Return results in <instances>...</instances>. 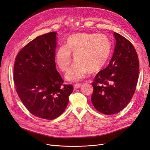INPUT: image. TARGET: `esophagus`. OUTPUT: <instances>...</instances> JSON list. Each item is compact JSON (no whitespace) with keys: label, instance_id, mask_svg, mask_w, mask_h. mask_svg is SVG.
I'll return each mask as SVG.
<instances>
[{"label":"esophagus","instance_id":"34e87169","mask_svg":"<svg viewBox=\"0 0 150 150\" xmlns=\"http://www.w3.org/2000/svg\"><path fill=\"white\" fill-rule=\"evenodd\" d=\"M81 86V84H76L74 85V89H77L79 88Z\"/></svg>","mask_w":150,"mask_h":150}]
</instances>
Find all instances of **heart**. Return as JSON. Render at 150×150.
Returning <instances> with one entry per match:
<instances>
[{"label":"heart","instance_id":"obj_1","mask_svg":"<svg viewBox=\"0 0 150 150\" xmlns=\"http://www.w3.org/2000/svg\"><path fill=\"white\" fill-rule=\"evenodd\" d=\"M111 43L104 34L78 33L69 36L66 46L59 47L55 61L62 71H66L74 59L76 61L66 74L69 81H79L88 71L94 73L105 66L111 52Z\"/></svg>","mask_w":150,"mask_h":150}]
</instances>
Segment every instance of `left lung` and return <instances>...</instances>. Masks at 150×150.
<instances>
[{"label":"left lung","mask_w":150,"mask_h":150,"mask_svg":"<svg viewBox=\"0 0 150 150\" xmlns=\"http://www.w3.org/2000/svg\"><path fill=\"white\" fill-rule=\"evenodd\" d=\"M115 47L110 62L95 76L91 101L99 112L110 115L127 106L134 93L139 76V60L128 39L114 33Z\"/></svg>","instance_id":"8db88e82"}]
</instances>
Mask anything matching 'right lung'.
<instances>
[{
    "label": "right lung",
    "instance_id": "add662e5",
    "mask_svg": "<svg viewBox=\"0 0 150 150\" xmlns=\"http://www.w3.org/2000/svg\"><path fill=\"white\" fill-rule=\"evenodd\" d=\"M57 33L39 35L18 53L13 67L16 91L25 108L40 118L54 120L64 112L73 91L63 84L55 62Z\"/></svg>",
    "mask_w": 150,
    "mask_h": 150
}]
</instances>
